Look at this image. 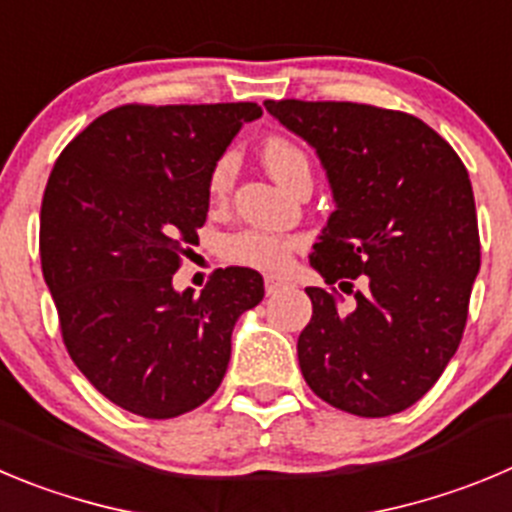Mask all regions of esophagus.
<instances>
[{
  "mask_svg": "<svg viewBox=\"0 0 512 512\" xmlns=\"http://www.w3.org/2000/svg\"><path fill=\"white\" fill-rule=\"evenodd\" d=\"M264 284H266V294H276L281 287H284V284H287V281L279 279V276H266Z\"/></svg>",
  "mask_w": 512,
  "mask_h": 512,
  "instance_id": "esophagus-1",
  "label": "esophagus"
}]
</instances>
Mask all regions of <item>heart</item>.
Segmentation results:
<instances>
[{
	"instance_id": "heart-1",
	"label": "heart",
	"mask_w": 512,
	"mask_h": 512,
	"mask_svg": "<svg viewBox=\"0 0 512 512\" xmlns=\"http://www.w3.org/2000/svg\"><path fill=\"white\" fill-rule=\"evenodd\" d=\"M261 157H264L266 170L292 190L302 177H309V159L302 152L299 144L292 139L281 137V134H271L264 139L261 147ZM233 180V159L231 154H223L218 162L213 164V170L208 175V192L210 198H223ZM297 241L289 236H281L274 231H259V228H243V231L228 233L220 241V256L228 264L248 266V269L261 271H281L292 259V251Z\"/></svg>"
}]
</instances>
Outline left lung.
Returning <instances> with one entry per match:
<instances>
[{"mask_svg":"<svg viewBox=\"0 0 512 512\" xmlns=\"http://www.w3.org/2000/svg\"><path fill=\"white\" fill-rule=\"evenodd\" d=\"M264 106L314 147L335 200L309 256L330 289L307 287L304 381L355 416L409 409L439 381L467 322L480 271L470 175L437 131L403 111L297 98ZM332 283L354 299L345 305Z\"/></svg>","mask_w":512,"mask_h":512,"instance_id":"8db88e82","label":"left lung"}]
</instances>
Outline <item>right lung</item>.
Segmentation results:
<instances>
[{
  "label": "right lung",
  "instance_id": "1",
  "mask_svg": "<svg viewBox=\"0 0 512 512\" xmlns=\"http://www.w3.org/2000/svg\"><path fill=\"white\" fill-rule=\"evenodd\" d=\"M256 103L106 111L63 149L40 210L42 276L68 355L98 393L175 419L218 391L259 271L218 269L200 297L172 274L208 218V175Z\"/></svg>",
  "mask_w": 512,
  "mask_h": 512
}]
</instances>
